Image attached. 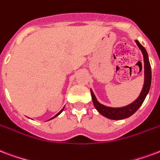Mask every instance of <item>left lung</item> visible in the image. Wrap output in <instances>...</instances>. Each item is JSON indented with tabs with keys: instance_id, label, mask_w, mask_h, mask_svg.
Wrapping results in <instances>:
<instances>
[{
	"instance_id": "left-lung-1",
	"label": "left lung",
	"mask_w": 160,
	"mask_h": 160,
	"mask_svg": "<svg viewBox=\"0 0 160 160\" xmlns=\"http://www.w3.org/2000/svg\"><path fill=\"white\" fill-rule=\"evenodd\" d=\"M135 41H136L138 47L140 48V50L142 51L143 55V60H144V85H143L142 90L139 97L133 102H131V104H129L127 106L122 108H111L104 106V105L100 103L97 100L93 92L91 90L92 102H93L96 109L98 110L102 115H103L104 117L108 118L110 119L118 120V119H126V118L131 116L141 107V105L142 104L148 93L149 92L150 86H151V80H152V72H151V66H150L148 55L146 49L141 45L140 42L137 40H136Z\"/></svg>"
}]
</instances>
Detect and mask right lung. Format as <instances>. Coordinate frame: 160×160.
<instances>
[{
  "mask_svg": "<svg viewBox=\"0 0 160 160\" xmlns=\"http://www.w3.org/2000/svg\"><path fill=\"white\" fill-rule=\"evenodd\" d=\"M63 108H64V107H63ZM63 108H62V109L61 110V111H60V112H59V113H57V114H56V115H55V116H54V117H52V119H54V118H56V117L58 116V115H59V114H60V113H62V110H63Z\"/></svg>",
  "mask_w": 160,
  "mask_h": 160,
  "instance_id": "add662e5",
  "label": "right lung"
}]
</instances>
